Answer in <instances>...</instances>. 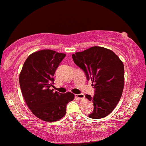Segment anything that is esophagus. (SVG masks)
Listing matches in <instances>:
<instances>
[{
    "label": "esophagus",
    "mask_w": 146,
    "mask_h": 146,
    "mask_svg": "<svg viewBox=\"0 0 146 146\" xmlns=\"http://www.w3.org/2000/svg\"><path fill=\"white\" fill-rule=\"evenodd\" d=\"M75 96L77 97L79 100H82V99H83L84 97H85V96H84V94H82V93H81V94H75Z\"/></svg>",
    "instance_id": "esophagus-1"
}]
</instances>
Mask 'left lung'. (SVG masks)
<instances>
[{
  "label": "left lung",
  "mask_w": 146,
  "mask_h": 146,
  "mask_svg": "<svg viewBox=\"0 0 146 146\" xmlns=\"http://www.w3.org/2000/svg\"><path fill=\"white\" fill-rule=\"evenodd\" d=\"M75 64L92 81L95 93L86 94L93 102L92 119L104 118L111 113L120 100L125 84V69L122 61L113 52L100 46H93L72 54Z\"/></svg>",
  "instance_id": "1"
}]
</instances>
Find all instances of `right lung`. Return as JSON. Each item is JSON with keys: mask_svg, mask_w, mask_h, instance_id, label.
I'll use <instances>...</instances> for the list:
<instances>
[{"mask_svg": "<svg viewBox=\"0 0 146 146\" xmlns=\"http://www.w3.org/2000/svg\"><path fill=\"white\" fill-rule=\"evenodd\" d=\"M66 54L42 50L28 56L19 74V85L28 108L36 117L46 122L59 120L66 113V106L75 97L73 93L54 92L56 69Z\"/></svg>", "mask_w": 146, "mask_h": 146, "instance_id": "add662e5", "label": "right lung"}]
</instances>
